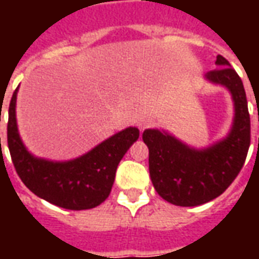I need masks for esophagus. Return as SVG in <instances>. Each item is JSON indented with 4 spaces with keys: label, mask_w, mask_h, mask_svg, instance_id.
<instances>
[{
    "label": "esophagus",
    "mask_w": 259,
    "mask_h": 259,
    "mask_svg": "<svg viewBox=\"0 0 259 259\" xmlns=\"http://www.w3.org/2000/svg\"><path fill=\"white\" fill-rule=\"evenodd\" d=\"M150 126V120H147V119H143V120H140L139 122V129H140V132H143L144 129H147Z\"/></svg>",
    "instance_id": "34e87169"
}]
</instances>
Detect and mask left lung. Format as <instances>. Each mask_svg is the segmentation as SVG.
Returning <instances> with one entry per match:
<instances>
[{"instance_id": "left-lung-1", "label": "left lung", "mask_w": 259, "mask_h": 259, "mask_svg": "<svg viewBox=\"0 0 259 259\" xmlns=\"http://www.w3.org/2000/svg\"><path fill=\"white\" fill-rule=\"evenodd\" d=\"M215 64L219 68L208 72L205 79L225 85L234 102L233 126L228 137L195 150L166 132L147 129L143 133L154 189L174 205H201L219 197L239 175L248 152L250 113L243 81L222 55H218Z\"/></svg>"}]
</instances>
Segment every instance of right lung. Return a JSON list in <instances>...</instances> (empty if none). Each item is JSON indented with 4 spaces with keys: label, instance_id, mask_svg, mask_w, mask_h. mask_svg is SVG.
Returning <instances> with one entry per match:
<instances>
[{
    "label": "right lung",
    "instance_id": "right-lung-1",
    "mask_svg": "<svg viewBox=\"0 0 259 259\" xmlns=\"http://www.w3.org/2000/svg\"><path fill=\"white\" fill-rule=\"evenodd\" d=\"M16 94L18 89L9 102L8 148L16 174L26 187L37 197L65 209H90L104 202L111 193L120 159L139 139V129L122 130L72 161L54 162L36 158L20 140L15 111Z\"/></svg>",
    "mask_w": 259,
    "mask_h": 259
}]
</instances>
